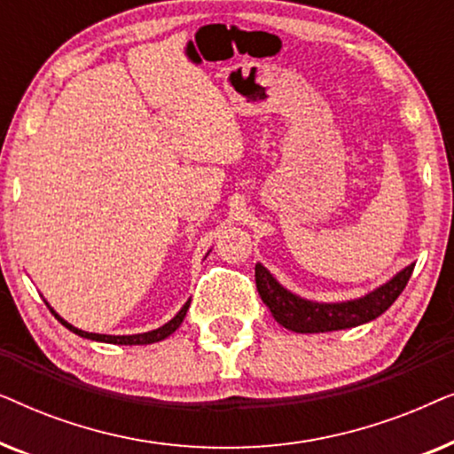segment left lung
Here are the masks:
<instances>
[{"instance_id":"1","label":"left lung","mask_w":454,"mask_h":454,"mask_svg":"<svg viewBox=\"0 0 454 454\" xmlns=\"http://www.w3.org/2000/svg\"><path fill=\"white\" fill-rule=\"evenodd\" d=\"M415 264H409L396 272L393 278L382 283L370 294L356 300L345 301H314L291 294L285 289L270 270L262 264H256V287L258 294L270 309L272 318L278 325L294 333H333L345 331V328L362 326L365 322L376 320L393 306L396 297L403 294L405 285L411 277Z\"/></svg>"}]
</instances>
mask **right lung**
I'll list each match as a JSON object with an SVG mask.
<instances>
[{
    "label": "right lung",
    "instance_id": "1",
    "mask_svg": "<svg viewBox=\"0 0 454 454\" xmlns=\"http://www.w3.org/2000/svg\"><path fill=\"white\" fill-rule=\"evenodd\" d=\"M190 301L192 300H188L182 306V309H179V312L173 316V318L169 320V322H165L163 326H159V328H154V331H148V333H138V334H98V333H86V331H80V328H76V326H72L70 322L67 320H64L61 318V316L55 312V309L49 306L47 303V308L51 309V314L55 316V318H58L61 325H64L67 331H72L74 334H78V337H82V339H90V340H98V343H111V345H151V343H159V340H163V339H167L169 337V334H173L177 331L179 326H182V322H184V318H185V314H188V308H190Z\"/></svg>",
    "mask_w": 454,
    "mask_h": 454
}]
</instances>
